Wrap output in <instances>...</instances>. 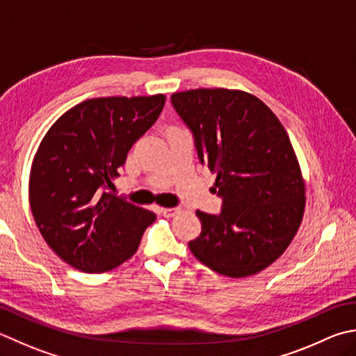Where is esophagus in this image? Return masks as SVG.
<instances>
[{"label": "esophagus", "mask_w": 356, "mask_h": 356, "mask_svg": "<svg viewBox=\"0 0 356 356\" xmlns=\"http://www.w3.org/2000/svg\"><path fill=\"white\" fill-rule=\"evenodd\" d=\"M179 211V208H160V213H162L165 218H171Z\"/></svg>", "instance_id": "1"}]
</instances>
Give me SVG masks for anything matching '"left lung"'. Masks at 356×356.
Segmentation results:
<instances>
[{
    "label": "left lung",
    "instance_id": "left-lung-1",
    "mask_svg": "<svg viewBox=\"0 0 356 356\" xmlns=\"http://www.w3.org/2000/svg\"><path fill=\"white\" fill-rule=\"evenodd\" d=\"M202 165L216 177L219 214L197 211L191 253L216 273L254 275L280 257L302 220L305 188L293 146L277 117L254 95L193 89L171 95Z\"/></svg>",
    "mask_w": 356,
    "mask_h": 356
}]
</instances>
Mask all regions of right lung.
I'll return each mask as SVG.
<instances>
[{"instance_id": "obj_1", "label": "right lung", "mask_w": 356, "mask_h": 356, "mask_svg": "<svg viewBox=\"0 0 356 356\" xmlns=\"http://www.w3.org/2000/svg\"><path fill=\"white\" fill-rule=\"evenodd\" d=\"M165 95L81 102L47 131L31 171V210L47 245L85 273L117 267L137 252L156 214L117 197L128 151L152 124Z\"/></svg>"}]
</instances>
